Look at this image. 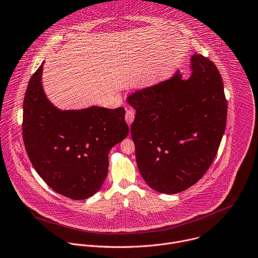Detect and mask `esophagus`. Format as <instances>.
<instances>
[{"label":"esophagus","mask_w":258,"mask_h":258,"mask_svg":"<svg viewBox=\"0 0 258 258\" xmlns=\"http://www.w3.org/2000/svg\"><path fill=\"white\" fill-rule=\"evenodd\" d=\"M134 119H135V110L126 109V111H125V120H126L127 124L131 125L132 122L134 121Z\"/></svg>","instance_id":"esophagus-1"}]
</instances>
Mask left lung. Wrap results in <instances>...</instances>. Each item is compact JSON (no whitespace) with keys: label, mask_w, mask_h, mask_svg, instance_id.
Segmentation results:
<instances>
[{"label":"left lung","mask_w":258,"mask_h":258,"mask_svg":"<svg viewBox=\"0 0 258 258\" xmlns=\"http://www.w3.org/2000/svg\"><path fill=\"white\" fill-rule=\"evenodd\" d=\"M192 75L179 71L131 94L137 110L131 126L139 171L155 191L176 194L196 184L213 163L227 117V101L216 65L198 53Z\"/></svg>","instance_id":"left-lung-1"}]
</instances>
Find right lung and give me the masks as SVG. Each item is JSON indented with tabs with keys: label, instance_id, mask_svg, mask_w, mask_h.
<instances>
[{
	"label": "right lung",
	"instance_id": "right-lung-1",
	"mask_svg": "<svg viewBox=\"0 0 258 258\" xmlns=\"http://www.w3.org/2000/svg\"><path fill=\"white\" fill-rule=\"evenodd\" d=\"M44 63V62H43ZM43 63L31 76L23 103V141L39 176L58 194L84 200L107 176L108 153L128 135L123 107L60 110L46 97Z\"/></svg>",
	"mask_w": 258,
	"mask_h": 258
}]
</instances>
